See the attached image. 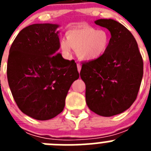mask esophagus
<instances>
[{
  "label": "esophagus",
  "mask_w": 151,
  "mask_h": 151,
  "mask_svg": "<svg viewBox=\"0 0 151 151\" xmlns=\"http://www.w3.org/2000/svg\"><path fill=\"white\" fill-rule=\"evenodd\" d=\"M77 69H78V73H80V71H81V69H82V66H81V65H80L79 63L77 64Z\"/></svg>",
  "instance_id": "obj_1"
}]
</instances>
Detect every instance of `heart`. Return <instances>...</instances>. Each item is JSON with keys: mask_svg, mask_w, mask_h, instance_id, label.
<instances>
[{"mask_svg": "<svg viewBox=\"0 0 151 151\" xmlns=\"http://www.w3.org/2000/svg\"><path fill=\"white\" fill-rule=\"evenodd\" d=\"M66 38H63L60 47L64 54L70 56L73 48L78 58L85 61L99 59L110 47L111 37L105 30H98L88 25H82L69 29Z\"/></svg>", "mask_w": 151, "mask_h": 151, "instance_id": "obj_1", "label": "heart"}]
</instances>
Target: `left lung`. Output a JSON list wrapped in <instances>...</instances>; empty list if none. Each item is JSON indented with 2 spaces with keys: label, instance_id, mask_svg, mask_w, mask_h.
Masks as SVG:
<instances>
[{
  "label": "left lung",
  "instance_id": "left-lung-1",
  "mask_svg": "<svg viewBox=\"0 0 151 151\" xmlns=\"http://www.w3.org/2000/svg\"><path fill=\"white\" fill-rule=\"evenodd\" d=\"M110 31L111 42L99 59L82 64L80 76L91 111L112 116L128 110L135 101L143 77V60L135 38L123 25L112 19L94 21Z\"/></svg>",
  "mask_w": 151,
  "mask_h": 151
}]
</instances>
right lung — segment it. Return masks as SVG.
<instances>
[{
	"label": "right lung",
	"mask_w": 151,
	"mask_h": 151,
	"mask_svg": "<svg viewBox=\"0 0 151 151\" xmlns=\"http://www.w3.org/2000/svg\"><path fill=\"white\" fill-rule=\"evenodd\" d=\"M57 24H33L13 41L7 61V80L19 110L38 120L63 110L68 91L79 78L74 60L63 58Z\"/></svg>",
	"instance_id": "right-lung-1"
}]
</instances>
